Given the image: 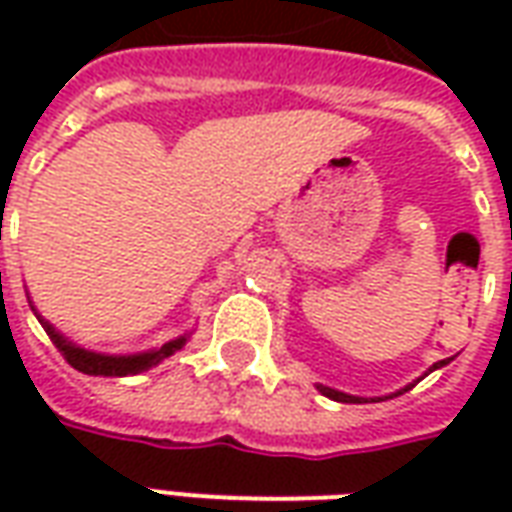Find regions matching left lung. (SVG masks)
Instances as JSON below:
<instances>
[{"instance_id":"left-lung-1","label":"left lung","mask_w":512,"mask_h":512,"mask_svg":"<svg viewBox=\"0 0 512 512\" xmlns=\"http://www.w3.org/2000/svg\"><path fill=\"white\" fill-rule=\"evenodd\" d=\"M450 362V359H441V362H436V365L430 367L428 373H433V370H439V367H444ZM414 386V384H411ZM411 386H406V389H400V392H395V395H403V392H408ZM318 389H321V395L332 397V400H337V403H367V397H356V395H345V392H337V389H332V386H323L318 384Z\"/></svg>"}]
</instances>
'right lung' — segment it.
I'll return each instance as SVG.
<instances>
[{"label":"right lung","mask_w":512,"mask_h":512,"mask_svg":"<svg viewBox=\"0 0 512 512\" xmlns=\"http://www.w3.org/2000/svg\"><path fill=\"white\" fill-rule=\"evenodd\" d=\"M35 310V307H32ZM38 315V312H35ZM40 326L46 329V334L51 337V343L60 348V354L65 356V362L71 367H76L79 373H87V376H136V373H145L150 367H156L158 362H164L167 356H172L175 351H180L189 334H183L178 340H169L156 351H147V354H134V356H106V354H93V351H84L79 345L68 343L49 321H43L38 315Z\"/></svg>","instance_id":"1"}]
</instances>
